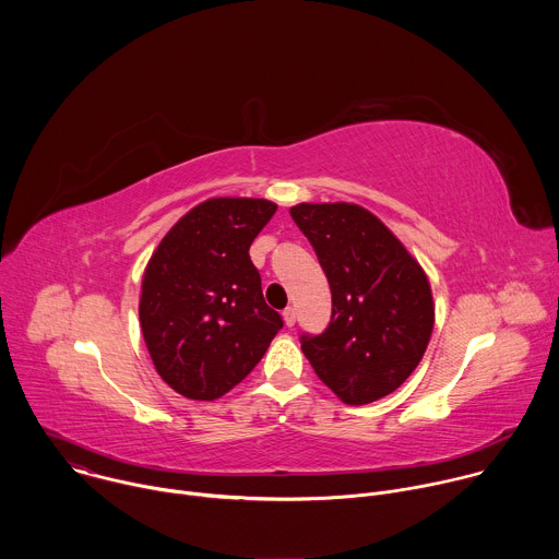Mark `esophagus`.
Masks as SVG:
<instances>
[{
	"instance_id": "1",
	"label": "esophagus",
	"mask_w": 559,
	"mask_h": 559,
	"mask_svg": "<svg viewBox=\"0 0 559 559\" xmlns=\"http://www.w3.org/2000/svg\"><path fill=\"white\" fill-rule=\"evenodd\" d=\"M283 321H285L287 328H294V325H296V309H294V307H287V309L283 311Z\"/></svg>"
}]
</instances>
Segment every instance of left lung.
Returning a JSON list of instances; mask_svg holds the SVG:
<instances>
[{
    "label": "left lung",
    "instance_id": "1",
    "mask_svg": "<svg viewBox=\"0 0 559 559\" xmlns=\"http://www.w3.org/2000/svg\"><path fill=\"white\" fill-rule=\"evenodd\" d=\"M332 289L325 332L300 347L343 403L367 405L395 391L423 360L433 298L423 267L365 207L300 203L289 210Z\"/></svg>",
    "mask_w": 559,
    "mask_h": 559
}]
</instances>
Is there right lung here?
Listing matches in <instances>:
<instances>
[{
  "mask_svg": "<svg viewBox=\"0 0 559 559\" xmlns=\"http://www.w3.org/2000/svg\"><path fill=\"white\" fill-rule=\"evenodd\" d=\"M265 199H210L152 254L139 321L152 362L175 391L214 401L241 382L283 328L250 246L274 216Z\"/></svg>",
  "mask_w": 559,
  "mask_h": 559,
  "instance_id": "add662e5",
  "label": "right lung"
}]
</instances>
